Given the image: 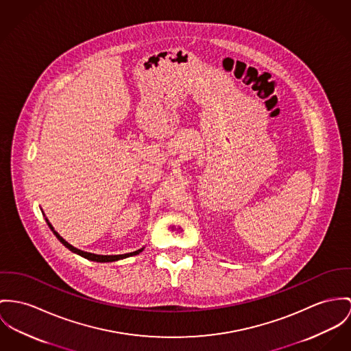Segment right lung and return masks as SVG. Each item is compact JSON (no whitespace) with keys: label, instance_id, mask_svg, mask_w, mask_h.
<instances>
[{"label":"right lung","instance_id":"1","mask_svg":"<svg viewBox=\"0 0 351 351\" xmlns=\"http://www.w3.org/2000/svg\"><path fill=\"white\" fill-rule=\"evenodd\" d=\"M48 224H49V223H48ZM49 227L53 230V227H52L51 224H49ZM54 234H56V232H54ZM56 237H57V239H58L60 242L62 243L66 248H69L71 251H73V252L79 254L81 256H84V258L89 259V261H93V262H101V263H104V262H114V261H119V259H124V258H128V256H132V255H137L138 252H141V251H143V248H141V250H137L135 252H130V254H124V255H96V254H90V252H85V251L77 250L76 247H73V245H71V244L66 242V241H64L58 234H56Z\"/></svg>","mask_w":351,"mask_h":351}]
</instances>
